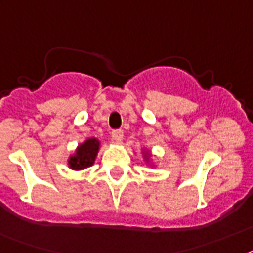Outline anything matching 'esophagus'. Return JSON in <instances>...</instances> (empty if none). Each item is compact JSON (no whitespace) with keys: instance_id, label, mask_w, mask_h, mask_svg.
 Returning a JSON list of instances; mask_svg holds the SVG:
<instances>
[{"instance_id":"34e87169","label":"esophagus","mask_w":253,"mask_h":253,"mask_svg":"<svg viewBox=\"0 0 253 253\" xmlns=\"http://www.w3.org/2000/svg\"><path fill=\"white\" fill-rule=\"evenodd\" d=\"M112 139L117 143H121L123 140V131L122 130H114L112 131Z\"/></svg>"}]
</instances>
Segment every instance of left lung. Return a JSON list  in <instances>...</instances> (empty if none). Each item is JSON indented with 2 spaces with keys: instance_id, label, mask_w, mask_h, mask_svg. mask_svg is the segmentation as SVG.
<instances>
[{
  "instance_id": "1",
  "label": "left lung",
  "mask_w": 253,
  "mask_h": 253,
  "mask_svg": "<svg viewBox=\"0 0 253 253\" xmlns=\"http://www.w3.org/2000/svg\"><path fill=\"white\" fill-rule=\"evenodd\" d=\"M143 153H144V157H145V160H149V156H151V153H149V152H143Z\"/></svg>"
}]
</instances>
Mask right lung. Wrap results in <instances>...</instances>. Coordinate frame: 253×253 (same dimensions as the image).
Instances as JSON below:
<instances>
[{"instance_id":"add662e5","label":"right lung","mask_w":253,"mask_h":253,"mask_svg":"<svg viewBox=\"0 0 253 253\" xmlns=\"http://www.w3.org/2000/svg\"><path fill=\"white\" fill-rule=\"evenodd\" d=\"M100 149V141L96 137H91L82 143L77 151L69 159V168L73 170H82L93 165L96 156Z\"/></svg>"}]
</instances>
